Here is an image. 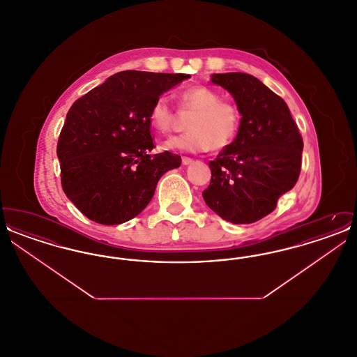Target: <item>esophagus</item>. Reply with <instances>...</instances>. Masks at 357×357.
<instances>
[{
	"label": "esophagus",
	"mask_w": 357,
	"mask_h": 357,
	"mask_svg": "<svg viewBox=\"0 0 357 357\" xmlns=\"http://www.w3.org/2000/svg\"><path fill=\"white\" fill-rule=\"evenodd\" d=\"M190 163H192V159H191V158H187V156L182 158V165L187 166V165H190Z\"/></svg>",
	"instance_id": "34e87169"
}]
</instances>
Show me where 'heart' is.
I'll list each match as a JSON object with an SVG mask.
<instances>
[{"mask_svg":"<svg viewBox=\"0 0 357 357\" xmlns=\"http://www.w3.org/2000/svg\"><path fill=\"white\" fill-rule=\"evenodd\" d=\"M179 105L192 115L187 120V132L174 136L166 149L185 153H202L208 149L222 150L237 137L242 115L236 102L222 99L221 93L206 85H192L178 95ZM149 120L158 132L169 134L176 124V115L167 96L160 95L153 102Z\"/></svg>","mask_w":357,"mask_h":357,"instance_id":"obj_1","label":"heart"}]
</instances>
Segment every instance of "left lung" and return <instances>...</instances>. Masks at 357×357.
Wrapping results in <instances>:
<instances>
[{"instance_id": "8db88e82", "label": "left lung", "mask_w": 357, "mask_h": 357, "mask_svg": "<svg viewBox=\"0 0 357 357\" xmlns=\"http://www.w3.org/2000/svg\"><path fill=\"white\" fill-rule=\"evenodd\" d=\"M211 82L233 95L242 120L236 140L208 162L211 181L202 195L225 221L253 223L297 183L303 136L287 102L255 76L215 73Z\"/></svg>"}]
</instances>
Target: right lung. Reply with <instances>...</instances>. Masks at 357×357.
Segmentation results:
<instances>
[{
	"label": "right lung",
	"instance_id": "add662e5",
	"mask_svg": "<svg viewBox=\"0 0 357 357\" xmlns=\"http://www.w3.org/2000/svg\"><path fill=\"white\" fill-rule=\"evenodd\" d=\"M185 73L123 70L72 104L57 143L61 186L86 218L130 221L153 199L160 176L181 156L151 153L149 120L158 96L188 79Z\"/></svg>",
	"mask_w": 357,
	"mask_h": 357
}]
</instances>
